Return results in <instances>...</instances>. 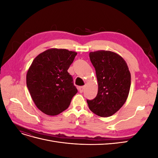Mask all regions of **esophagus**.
Wrapping results in <instances>:
<instances>
[{"instance_id":"obj_1","label":"esophagus","mask_w":158,"mask_h":158,"mask_svg":"<svg viewBox=\"0 0 158 158\" xmlns=\"http://www.w3.org/2000/svg\"><path fill=\"white\" fill-rule=\"evenodd\" d=\"M84 88H85V86H80V87L78 88L79 91H80V93L83 92H84Z\"/></svg>"}]
</instances>
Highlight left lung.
I'll return each instance as SVG.
<instances>
[{
    "instance_id": "8db88e82",
    "label": "left lung",
    "mask_w": 158,
    "mask_h": 158,
    "mask_svg": "<svg viewBox=\"0 0 158 158\" xmlns=\"http://www.w3.org/2000/svg\"><path fill=\"white\" fill-rule=\"evenodd\" d=\"M89 56L95 69L98 91L95 99L87 100L88 107L99 117H110L127 101L131 88V73L126 61L114 52L99 50L90 52Z\"/></svg>"
}]
</instances>
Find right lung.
Listing matches in <instances>:
<instances>
[{
  "instance_id": "obj_1",
  "label": "right lung",
  "mask_w": 158,
  "mask_h": 158,
  "mask_svg": "<svg viewBox=\"0 0 158 158\" xmlns=\"http://www.w3.org/2000/svg\"><path fill=\"white\" fill-rule=\"evenodd\" d=\"M77 55L65 49H49L33 59L26 74V84L36 107L51 116L67 109L78 90L68 73Z\"/></svg>"
}]
</instances>
